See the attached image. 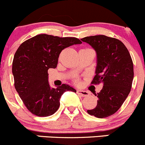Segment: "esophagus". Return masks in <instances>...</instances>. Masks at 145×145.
<instances>
[{"label": "esophagus", "mask_w": 145, "mask_h": 145, "mask_svg": "<svg viewBox=\"0 0 145 145\" xmlns=\"http://www.w3.org/2000/svg\"><path fill=\"white\" fill-rule=\"evenodd\" d=\"M77 93L82 97H86L89 95V93L86 90H77Z\"/></svg>", "instance_id": "esophagus-1"}]
</instances>
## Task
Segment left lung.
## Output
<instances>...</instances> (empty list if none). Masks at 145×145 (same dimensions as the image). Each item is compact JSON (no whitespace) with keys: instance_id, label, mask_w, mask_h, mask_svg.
<instances>
[{"instance_id":"8db88e82","label":"left lung","mask_w":145,"mask_h":145,"mask_svg":"<svg viewBox=\"0 0 145 145\" xmlns=\"http://www.w3.org/2000/svg\"><path fill=\"white\" fill-rule=\"evenodd\" d=\"M95 50L97 57L93 84L102 83L97 106L87 112L97 118H106L118 110L131 92L134 77L133 64L125 45L104 35L81 39Z\"/></svg>"}]
</instances>
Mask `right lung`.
<instances>
[{"instance_id": "obj_1", "label": "right lung", "mask_w": 145, "mask_h": 145, "mask_svg": "<svg viewBox=\"0 0 145 145\" xmlns=\"http://www.w3.org/2000/svg\"><path fill=\"white\" fill-rule=\"evenodd\" d=\"M81 43L76 38L39 34L19 47L14 54L12 69L14 87L32 114L38 116L52 115L59 109V100L64 93L76 92L67 84L57 88L51 87L48 70L56 68L62 50Z\"/></svg>"}]
</instances>
